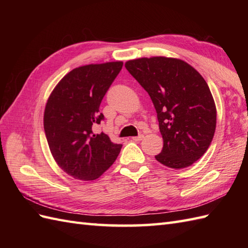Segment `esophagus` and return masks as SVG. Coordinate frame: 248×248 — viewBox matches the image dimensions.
I'll use <instances>...</instances> for the list:
<instances>
[{
    "instance_id": "1",
    "label": "esophagus",
    "mask_w": 248,
    "mask_h": 248,
    "mask_svg": "<svg viewBox=\"0 0 248 248\" xmlns=\"http://www.w3.org/2000/svg\"><path fill=\"white\" fill-rule=\"evenodd\" d=\"M143 139H144V135L143 134H140L139 136H134V138H132V140L134 141H140Z\"/></svg>"
}]
</instances>
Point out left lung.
Returning <instances> with one entry per match:
<instances>
[{
	"label": "left lung",
	"mask_w": 248,
	"mask_h": 248,
	"mask_svg": "<svg viewBox=\"0 0 248 248\" xmlns=\"http://www.w3.org/2000/svg\"><path fill=\"white\" fill-rule=\"evenodd\" d=\"M124 66L156 110L163 138L156 161L176 170L191 166L208 150L217 128V107L207 82L194 67L173 57H140Z\"/></svg>",
	"instance_id": "left-lung-1"
}]
</instances>
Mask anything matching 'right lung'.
Instances as JSON below:
<instances>
[{
    "label": "right lung",
    "instance_id": "1",
    "mask_svg": "<svg viewBox=\"0 0 248 248\" xmlns=\"http://www.w3.org/2000/svg\"><path fill=\"white\" fill-rule=\"evenodd\" d=\"M123 64L118 61L75 68L57 83L46 103L44 128L52 156L75 179L96 180L123 147L103 132H93L103 119L100 103Z\"/></svg>",
    "mask_w": 248,
    "mask_h": 248
}]
</instances>
